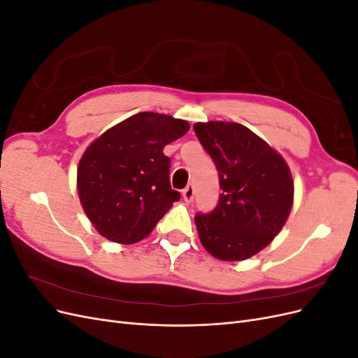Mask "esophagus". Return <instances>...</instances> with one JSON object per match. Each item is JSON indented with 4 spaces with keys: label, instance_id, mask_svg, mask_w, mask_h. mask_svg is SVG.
Segmentation results:
<instances>
[{
    "label": "esophagus",
    "instance_id": "34e87169",
    "mask_svg": "<svg viewBox=\"0 0 358 358\" xmlns=\"http://www.w3.org/2000/svg\"><path fill=\"white\" fill-rule=\"evenodd\" d=\"M182 197L187 203H191L194 200V187L188 185L185 189L182 191Z\"/></svg>",
    "mask_w": 358,
    "mask_h": 358
}]
</instances>
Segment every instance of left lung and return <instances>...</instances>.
<instances>
[{
  "label": "left lung",
  "mask_w": 358,
  "mask_h": 358,
  "mask_svg": "<svg viewBox=\"0 0 358 358\" xmlns=\"http://www.w3.org/2000/svg\"><path fill=\"white\" fill-rule=\"evenodd\" d=\"M213 159L222 189L210 213H197L206 251L224 262H242L272 243L285 225L294 200L287 161L251 129L237 122L194 125Z\"/></svg>",
  "instance_id": "left-lung-1"
}]
</instances>
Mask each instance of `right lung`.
Returning <instances> with one entry per match:
<instances>
[{
    "label": "right lung",
    "mask_w": 358,
    "mask_h": 358,
    "mask_svg": "<svg viewBox=\"0 0 358 358\" xmlns=\"http://www.w3.org/2000/svg\"><path fill=\"white\" fill-rule=\"evenodd\" d=\"M188 129L182 119L142 112L86 148L78 167V192L103 237L122 245L143 241L180 199L170 187V158L162 149Z\"/></svg>",
    "instance_id": "1"
}]
</instances>
